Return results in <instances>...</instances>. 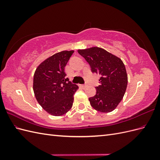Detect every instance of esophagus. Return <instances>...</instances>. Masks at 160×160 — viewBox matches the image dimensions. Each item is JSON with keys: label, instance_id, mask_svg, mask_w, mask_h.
<instances>
[{"label": "esophagus", "instance_id": "34e87169", "mask_svg": "<svg viewBox=\"0 0 160 160\" xmlns=\"http://www.w3.org/2000/svg\"><path fill=\"white\" fill-rule=\"evenodd\" d=\"M80 85L81 88H82L83 89H85V88H86V87H87L86 85Z\"/></svg>", "mask_w": 160, "mask_h": 160}]
</instances>
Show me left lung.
Here are the masks:
<instances>
[{"instance_id": "left-lung-1", "label": "left lung", "mask_w": 160, "mask_h": 160, "mask_svg": "<svg viewBox=\"0 0 160 160\" xmlns=\"http://www.w3.org/2000/svg\"><path fill=\"white\" fill-rule=\"evenodd\" d=\"M91 67L92 72L100 75L96 94L89 98L91 105L101 113L113 111L123 99L128 85V75L119 58L99 47L77 51Z\"/></svg>"}]
</instances>
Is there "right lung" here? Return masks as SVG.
Masks as SVG:
<instances>
[{"mask_svg": "<svg viewBox=\"0 0 160 160\" xmlns=\"http://www.w3.org/2000/svg\"><path fill=\"white\" fill-rule=\"evenodd\" d=\"M73 51H63L48 58L34 75L33 91L38 103L54 116L65 114L72 108L73 95L79 87L67 78L65 67Z\"/></svg>", "mask_w": 160, "mask_h": 160, "instance_id": "add662e5", "label": "right lung"}]
</instances>
